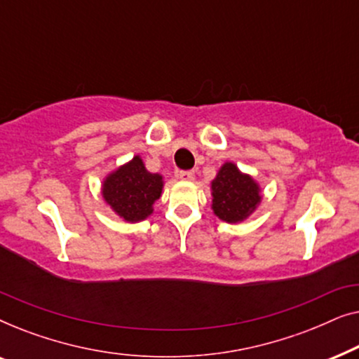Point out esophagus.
<instances>
[{"instance_id": "esophagus-1", "label": "esophagus", "mask_w": 359, "mask_h": 359, "mask_svg": "<svg viewBox=\"0 0 359 359\" xmlns=\"http://www.w3.org/2000/svg\"><path fill=\"white\" fill-rule=\"evenodd\" d=\"M176 175H178V178L183 180V181H193L194 180V171L193 170H181Z\"/></svg>"}]
</instances>
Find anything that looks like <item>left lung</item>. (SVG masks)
I'll return each mask as SVG.
<instances>
[{
  "instance_id": "8db88e82",
  "label": "left lung",
  "mask_w": 359,
  "mask_h": 359,
  "mask_svg": "<svg viewBox=\"0 0 359 359\" xmlns=\"http://www.w3.org/2000/svg\"><path fill=\"white\" fill-rule=\"evenodd\" d=\"M214 214L225 222H238L252 214L262 199L258 184L240 173L233 163H225L212 181Z\"/></svg>"
}]
</instances>
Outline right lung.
<instances>
[{
    "label": "right lung",
    "instance_id": "1",
    "mask_svg": "<svg viewBox=\"0 0 359 359\" xmlns=\"http://www.w3.org/2000/svg\"><path fill=\"white\" fill-rule=\"evenodd\" d=\"M161 188V176L149 173L140 156H135L130 163L107 176L102 196L121 217L137 222L151 214V204L160 198Z\"/></svg>",
    "mask_w": 359,
    "mask_h": 359
}]
</instances>
